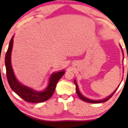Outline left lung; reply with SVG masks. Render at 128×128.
<instances>
[{
	"label": "left lung",
	"instance_id": "left-lung-1",
	"mask_svg": "<svg viewBox=\"0 0 128 128\" xmlns=\"http://www.w3.org/2000/svg\"><path fill=\"white\" fill-rule=\"evenodd\" d=\"M122 51H123V50H122ZM74 84L75 85H76V92H77V94H78V97L80 98V99L82 100H83L84 101H85V102H89V103H94V104H98V103H101V102H106V101H108V100H109L110 98H111L112 96L114 94V93L115 92H116V91L117 90V89H118V88H117L116 90H115L114 92L112 94H111V95H110V96H108V97L107 98H105L104 100H90V99H88L87 98H86L84 97V96L82 95V94L80 93L79 90H78V84H77L76 82V81H74Z\"/></svg>",
	"mask_w": 128,
	"mask_h": 128
}]
</instances>
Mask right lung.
Returning a JSON list of instances; mask_svg holds the SVG:
<instances>
[{
    "instance_id": "1",
    "label": "right lung",
    "mask_w": 128,
    "mask_h": 128,
    "mask_svg": "<svg viewBox=\"0 0 128 128\" xmlns=\"http://www.w3.org/2000/svg\"><path fill=\"white\" fill-rule=\"evenodd\" d=\"M13 37L10 40L9 45L5 56V66L6 69V77L12 90L24 101L29 102H42L50 99L55 92L56 86L59 80L64 74L62 70L52 74L47 88L42 92H36L29 87L22 85L17 81L13 73L11 64V53L13 44Z\"/></svg>"
}]
</instances>
